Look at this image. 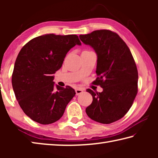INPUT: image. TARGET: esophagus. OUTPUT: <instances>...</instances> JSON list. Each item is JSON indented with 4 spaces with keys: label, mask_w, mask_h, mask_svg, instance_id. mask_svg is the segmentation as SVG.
<instances>
[{
    "label": "esophagus",
    "mask_w": 158,
    "mask_h": 158,
    "mask_svg": "<svg viewBox=\"0 0 158 158\" xmlns=\"http://www.w3.org/2000/svg\"><path fill=\"white\" fill-rule=\"evenodd\" d=\"M75 92H76V95H79L83 93V90L81 89H77L75 90Z\"/></svg>",
    "instance_id": "34e87169"
}]
</instances>
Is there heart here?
<instances>
[{
  "label": "heart",
  "mask_w": 158,
  "mask_h": 158,
  "mask_svg": "<svg viewBox=\"0 0 158 158\" xmlns=\"http://www.w3.org/2000/svg\"><path fill=\"white\" fill-rule=\"evenodd\" d=\"M90 51H88V50H84V51H83L82 52V53H86V52H90Z\"/></svg>",
  "instance_id": "obj_1"
}]
</instances>
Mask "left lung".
<instances>
[{
  "label": "left lung",
  "instance_id": "8db88e82",
  "mask_svg": "<svg viewBox=\"0 0 158 158\" xmlns=\"http://www.w3.org/2000/svg\"><path fill=\"white\" fill-rule=\"evenodd\" d=\"M79 38L97 53L98 77L93 84L103 89L102 93L86 90L93 102L85 112L100 123L118 121L129 111L138 92V71L132 53L121 37L109 30L94 31Z\"/></svg>",
  "mask_w": 158,
  "mask_h": 158
}]
</instances>
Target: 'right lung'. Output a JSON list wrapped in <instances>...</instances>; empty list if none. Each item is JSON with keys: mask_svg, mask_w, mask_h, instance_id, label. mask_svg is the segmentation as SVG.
Instances as JSON below:
<instances>
[{"mask_svg": "<svg viewBox=\"0 0 158 158\" xmlns=\"http://www.w3.org/2000/svg\"><path fill=\"white\" fill-rule=\"evenodd\" d=\"M76 44H81L77 35L46 34L32 39L19 53L12 84L19 105L33 121L42 125L58 121L75 95L69 85L55 87L53 74Z\"/></svg>", "mask_w": 158, "mask_h": 158, "instance_id": "obj_1", "label": "right lung"}]
</instances>
